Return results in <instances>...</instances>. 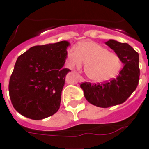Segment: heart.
<instances>
[{
    "label": "heart",
    "instance_id": "obj_1",
    "mask_svg": "<svg viewBox=\"0 0 149 149\" xmlns=\"http://www.w3.org/2000/svg\"><path fill=\"white\" fill-rule=\"evenodd\" d=\"M68 65L71 68H80L85 65V72L95 82H104L118 74L121 66L120 57L98 43L85 41L76 49L67 52Z\"/></svg>",
    "mask_w": 149,
    "mask_h": 149
}]
</instances>
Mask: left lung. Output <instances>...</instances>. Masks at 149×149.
<instances>
[{
	"label": "left lung",
	"mask_w": 149,
	"mask_h": 149,
	"mask_svg": "<svg viewBox=\"0 0 149 149\" xmlns=\"http://www.w3.org/2000/svg\"><path fill=\"white\" fill-rule=\"evenodd\" d=\"M115 52L124 63V67L116 78L97 84L83 83L85 98L89 103L100 107L107 108L126 101L136 90L139 81V56L133 48L127 43H120L113 39L106 42Z\"/></svg>",
	"instance_id": "1"
}]
</instances>
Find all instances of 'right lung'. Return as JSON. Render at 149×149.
<instances>
[{
  "label": "right lung",
  "instance_id": "right-lung-1",
  "mask_svg": "<svg viewBox=\"0 0 149 149\" xmlns=\"http://www.w3.org/2000/svg\"><path fill=\"white\" fill-rule=\"evenodd\" d=\"M69 45L66 41L36 45L17 58L8 89L13 107L22 115L42 120L58 111L70 71L63 68Z\"/></svg>",
  "mask_w": 149,
  "mask_h": 149
}]
</instances>
